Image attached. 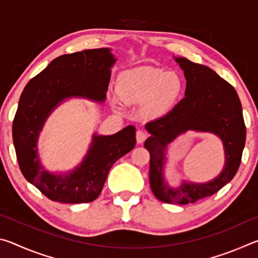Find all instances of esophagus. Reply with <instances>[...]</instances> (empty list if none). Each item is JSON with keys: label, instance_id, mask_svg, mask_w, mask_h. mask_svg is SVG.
I'll return each mask as SVG.
<instances>
[{"label": "esophagus", "instance_id": "1", "mask_svg": "<svg viewBox=\"0 0 258 258\" xmlns=\"http://www.w3.org/2000/svg\"><path fill=\"white\" fill-rule=\"evenodd\" d=\"M135 138H137V142L138 143H143L146 141L147 139V133L143 132V131H138L137 135H135Z\"/></svg>", "mask_w": 258, "mask_h": 258}]
</instances>
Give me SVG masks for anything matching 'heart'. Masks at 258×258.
<instances>
[{
    "instance_id": "1",
    "label": "heart",
    "mask_w": 258,
    "mask_h": 258,
    "mask_svg": "<svg viewBox=\"0 0 258 258\" xmlns=\"http://www.w3.org/2000/svg\"><path fill=\"white\" fill-rule=\"evenodd\" d=\"M120 98L128 103L145 102L150 116H163L175 107L183 92V80L176 72L150 66L123 73L118 81Z\"/></svg>"
}]
</instances>
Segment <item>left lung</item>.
<instances>
[{
  "mask_svg": "<svg viewBox=\"0 0 258 258\" xmlns=\"http://www.w3.org/2000/svg\"><path fill=\"white\" fill-rule=\"evenodd\" d=\"M175 60L184 71L185 97L167 115L146 125L151 137L145 148L150 154L149 181L156 198L166 204L185 205L211 197L234 177L241 163L246 125L237 91L230 83L203 64L185 58ZM189 129L218 135L225 145L226 165L215 180L203 185L185 182L173 189L163 183V151L177 135Z\"/></svg>",
  "mask_w": 258,
  "mask_h": 258,
  "instance_id": "8db88e82",
  "label": "left lung"
}]
</instances>
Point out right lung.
<instances>
[{
	"mask_svg": "<svg viewBox=\"0 0 258 258\" xmlns=\"http://www.w3.org/2000/svg\"><path fill=\"white\" fill-rule=\"evenodd\" d=\"M116 59L109 49H93L60 55L33 77L20 95L12 124L17 160L26 180L52 202L91 203L99 197L109 169L135 146V127L109 137L94 135L89 155L75 171L53 175L42 167L36 141L43 123L63 99L84 97L103 101Z\"/></svg>",
	"mask_w": 258,
	"mask_h": 258,
	"instance_id": "add662e5",
	"label": "right lung"
}]
</instances>
